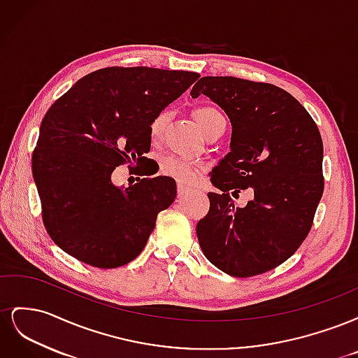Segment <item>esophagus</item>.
<instances>
[{
    "label": "esophagus",
    "mask_w": 358,
    "mask_h": 358,
    "mask_svg": "<svg viewBox=\"0 0 358 358\" xmlns=\"http://www.w3.org/2000/svg\"><path fill=\"white\" fill-rule=\"evenodd\" d=\"M189 192H191V188H188V187H183L182 183H178V197H180V199L187 197Z\"/></svg>",
    "instance_id": "1"
}]
</instances>
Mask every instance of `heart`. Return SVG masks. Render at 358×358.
<instances>
[{"label":"heart","mask_w":358,"mask_h":358,"mask_svg":"<svg viewBox=\"0 0 358 358\" xmlns=\"http://www.w3.org/2000/svg\"><path fill=\"white\" fill-rule=\"evenodd\" d=\"M194 115H196V119L199 125L201 127V129L204 131V134L208 136L210 133V129L218 124L220 121H222L224 116L222 113L215 109L212 106H203L199 107V109L194 110ZM169 110H161L159 113H157L154 116L152 121L149 124V134L152 140H158L164 131V128L167 125L169 121ZM159 170L162 175L170 176L175 180H178L179 183H194L199 178V167L196 164H192L191 161L183 159L179 157H166L162 158L159 162Z\"/></svg>","instance_id":"obj_1"}]
</instances>
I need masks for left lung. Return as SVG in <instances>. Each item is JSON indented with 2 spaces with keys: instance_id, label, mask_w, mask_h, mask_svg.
Masks as SVG:
<instances>
[{
  "instance_id": "obj_1",
  "label": "left lung",
  "mask_w": 358,
  "mask_h": 358,
  "mask_svg": "<svg viewBox=\"0 0 358 358\" xmlns=\"http://www.w3.org/2000/svg\"><path fill=\"white\" fill-rule=\"evenodd\" d=\"M230 117L231 152L212 171L210 209L197 224L201 251L222 272H268L306 239L324 191L322 140L308 110L279 86L231 76H206L191 90ZM252 187L237 208L229 197Z\"/></svg>"
}]
</instances>
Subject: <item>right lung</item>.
<instances>
[{
    "label": "right lung",
    "mask_w": 358,
    "mask_h": 358,
    "mask_svg": "<svg viewBox=\"0 0 358 358\" xmlns=\"http://www.w3.org/2000/svg\"><path fill=\"white\" fill-rule=\"evenodd\" d=\"M200 78L150 67L86 74L50 106L32 152V176L52 241L79 262L121 267L143 251L157 216L176 199L169 176L119 188L116 167L143 166L149 124Z\"/></svg>",
    "instance_id": "1"
}]
</instances>
